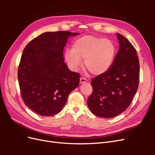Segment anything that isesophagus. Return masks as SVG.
Returning <instances> with one entry per match:
<instances>
[{
    "label": "esophagus",
    "instance_id": "1",
    "mask_svg": "<svg viewBox=\"0 0 155 155\" xmlns=\"http://www.w3.org/2000/svg\"><path fill=\"white\" fill-rule=\"evenodd\" d=\"M86 82H87V79L84 78H80V81H79V83H80V84L86 83Z\"/></svg>",
    "mask_w": 155,
    "mask_h": 155
}]
</instances>
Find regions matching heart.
<instances>
[{
  "mask_svg": "<svg viewBox=\"0 0 155 155\" xmlns=\"http://www.w3.org/2000/svg\"><path fill=\"white\" fill-rule=\"evenodd\" d=\"M117 48L110 40L93 35H85L77 39L72 50H67L64 59L69 67L76 70L85 59V67L94 75L109 71L116 58Z\"/></svg>",
  "mask_w": 155,
  "mask_h": 155,
  "instance_id": "obj_1",
  "label": "heart"
}]
</instances>
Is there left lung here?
Masks as SVG:
<instances>
[{
	"label": "left lung",
	"mask_w": 155,
	"mask_h": 155,
	"mask_svg": "<svg viewBox=\"0 0 155 155\" xmlns=\"http://www.w3.org/2000/svg\"><path fill=\"white\" fill-rule=\"evenodd\" d=\"M120 48L109 71L91 80L93 91L87 100L89 109L101 118H113L130 105L138 88L140 64L137 51L117 33Z\"/></svg>",
	"instance_id": "8db88e82"
}]
</instances>
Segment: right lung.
<instances>
[{
    "mask_svg": "<svg viewBox=\"0 0 155 155\" xmlns=\"http://www.w3.org/2000/svg\"><path fill=\"white\" fill-rule=\"evenodd\" d=\"M78 33L45 32L26 45L18 68L21 94L36 114L49 116L62 110L69 94L78 87L80 74L64 62L63 50L68 37Z\"/></svg>",
    "mask_w": 155,
    "mask_h": 155,
    "instance_id": "add662e5",
    "label": "right lung"
}]
</instances>
